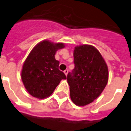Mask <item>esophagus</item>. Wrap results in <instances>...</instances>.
<instances>
[{
	"instance_id": "1",
	"label": "esophagus",
	"mask_w": 131,
	"mask_h": 131,
	"mask_svg": "<svg viewBox=\"0 0 131 131\" xmlns=\"http://www.w3.org/2000/svg\"><path fill=\"white\" fill-rule=\"evenodd\" d=\"M64 74H65L66 76H67V75L68 73H69V71H68L67 69H66L65 71H64Z\"/></svg>"
}]
</instances>
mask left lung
I'll return each instance as SVG.
<instances>
[{"instance_id":"left-lung-1","label":"left lung","mask_w":131,"mask_h":131,"mask_svg":"<svg viewBox=\"0 0 131 131\" xmlns=\"http://www.w3.org/2000/svg\"><path fill=\"white\" fill-rule=\"evenodd\" d=\"M73 57L75 68L67 75L70 96L76 105L85 106L105 89L109 79L108 67L99 51L92 45L76 46Z\"/></svg>"}]
</instances>
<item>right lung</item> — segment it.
Instances as JSON below:
<instances>
[{"label": "right lung", "instance_id": "obj_1", "mask_svg": "<svg viewBox=\"0 0 131 131\" xmlns=\"http://www.w3.org/2000/svg\"><path fill=\"white\" fill-rule=\"evenodd\" d=\"M64 47L63 43L44 40L32 48L21 72L22 82L30 95L39 99L47 98L62 80L67 79L58 69L60 62L55 59L56 51Z\"/></svg>", "mask_w": 131, "mask_h": 131}]
</instances>
